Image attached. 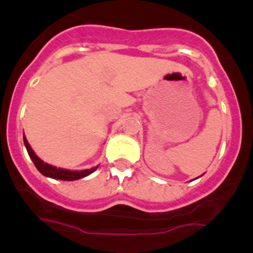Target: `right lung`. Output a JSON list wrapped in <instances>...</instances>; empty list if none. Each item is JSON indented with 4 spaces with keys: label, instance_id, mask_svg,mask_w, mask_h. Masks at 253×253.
<instances>
[{
    "label": "right lung",
    "instance_id": "obj_1",
    "mask_svg": "<svg viewBox=\"0 0 253 253\" xmlns=\"http://www.w3.org/2000/svg\"><path fill=\"white\" fill-rule=\"evenodd\" d=\"M24 144H25L29 156H30V158L33 160V162H34L38 171H39L40 173H43L44 176H46V177L57 178V180H63V181H75V180H78V178L86 177V176L92 173V172L97 169V167H93V169H84V171H69V169H57V167L50 166V165H48V163L43 162V161L40 160L37 154L34 153V151L31 149L30 144H29L25 137H24Z\"/></svg>",
    "mask_w": 253,
    "mask_h": 253
}]
</instances>
